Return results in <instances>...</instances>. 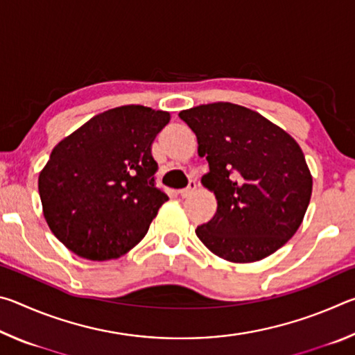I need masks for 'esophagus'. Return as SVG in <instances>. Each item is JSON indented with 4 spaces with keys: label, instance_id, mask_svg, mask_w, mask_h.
Wrapping results in <instances>:
<instances>
[{
    "label": "esophagus",
    "instance_id": "obj_1",
    "mask_svg": "<svg viewBox=\"0 0 355 355\" xmlns=\"http://www.w3.org/2000/svg\"><path fill=\"white\" fill-rule=\"evenodd\" d=\"M196 189H197V182H194V180H191L189 184H188V188L178 191V194L182 196V197H189Z\"/></svg>",
    "mask_w": 355,
    "mask_h": 355
}]
</instances>
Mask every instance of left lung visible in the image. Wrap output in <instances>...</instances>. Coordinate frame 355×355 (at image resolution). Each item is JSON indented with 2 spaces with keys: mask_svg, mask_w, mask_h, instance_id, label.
<instances>
[{
  "mask_svg": "<svg viewBox=\"0 0 355 355\" xmlns=\"http://www.w3.org/2000/svg\"><path fill=\"white\" fill-rule=\"evenodd\" d=\"M207 156L202 184L218 209L196 235L222 260L254 263L274 254L297 232L313 178L302 148L279 125L228 101L178 114Z\"/></svg>",
  "mask_w": 355,
  "mask_h": 355,
  "instance_id": "1",
  "label": "left lung"
}]
</instances>
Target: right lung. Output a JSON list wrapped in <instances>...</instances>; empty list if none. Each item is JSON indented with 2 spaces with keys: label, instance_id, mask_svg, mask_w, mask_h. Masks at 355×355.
<instances>
[{
  "label": "right lung",
  "instance_id": "right-lung-1",
  "mask_svg": "<svg viewBox=\"0 0 355 355\" xmlns=\"http://www.w3.org/2000/svg\"><path fill=\"white\" fill-rule=\"evenodd\" d=\"M167 111L127 105L94 116L53 148L39 173L42 211L65 248L92 261L116 260L141 243L159 207L152 155Z\"/></svg>",
  "mask_w": 355,
  "mask_h": 355
}]
</instances>
